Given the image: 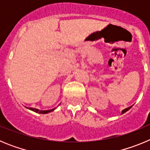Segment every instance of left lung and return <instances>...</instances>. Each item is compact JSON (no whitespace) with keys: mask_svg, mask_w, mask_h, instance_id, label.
<instances>
[{"mask_svg":"<svg viewBox=\"0 0 150 150\" xmlns=\"http://www.w3.org/2000/svg\"><path fill=\"white\" fill-rule=\"evenodd\" d=\"M132 106H131V107H128V108H126V109L123 110L122 111V114H123V113H125V112H127V111H128V110H130V109H131V108H132Z\"/></svg>","mask_w":150,"mask_h":150,"instance_id":"8db88e82","label":"left lung"}]
</instances>
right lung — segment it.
<instances>
[{
    "label": "right lung",
    "mask_w": 150,
    "mask_h": 150,
    "mask_svg": "<svg viewBox=\"0 0 150 150\" xmlns=\"http://www.w3.org/2000/svg\"><path fill=\"white\" fill-rule=\"evenodd\" d=\"M29 110H30L34 111L35 112H38V113H42V114H46V113H48V112H52V111H53L54 110H55V108H53V109L52 110H40L38 109H35V108H32V107H29Z\"/></svg>",
    "instance_id": "1"
}]
</instances>
